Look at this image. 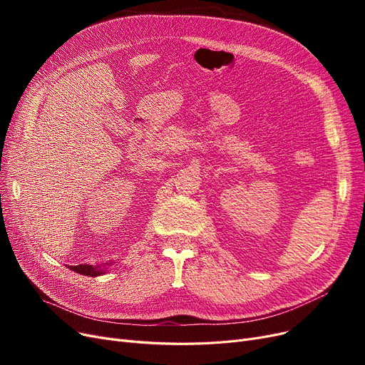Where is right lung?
<instances>
[{
	"instance_id": "obj_1",
	"label": "right lung",
	"mask_w": 365,
	"mask_h": 365,
	"mask_svg": "<svg viewBox=\"0 0 365 365\" xmlns=\"http://www.w3.org/2000/svg\"><path fill=\"white\" fill-rule=\"evenodd\" d=\"M71 269L76 274L87 275V277H98L105 272L101 266H93V264H76V266H69Z\"/></svg>"
}]
</instances>
